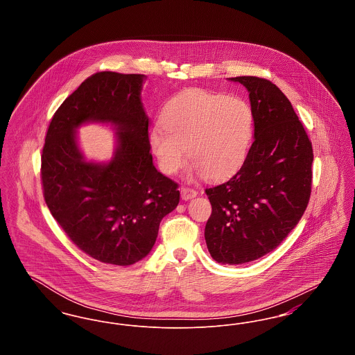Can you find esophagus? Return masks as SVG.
<instances>
[{"label":"esophagus","instance_id":"34e87169","mask_svg":"<svg viewBox=\"0 0 355 355\" xmlns=\"http://www.w3.org/2000/svg\"><path fill=\"white\" fill-rule=\"evenodd\" d=\"M197 194H198V193H197L194 189H190V187H182V189H181V198H182L184 201H189V200L197 197Z\"/></svg>","mask_w":355,"mask_h":355}]
</instances>
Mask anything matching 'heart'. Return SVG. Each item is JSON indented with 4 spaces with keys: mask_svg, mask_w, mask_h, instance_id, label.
Instances as JSON below:
<instances>
[{
    "mask_svg": "<svg viewBox=\"0 0 355 355\" xmlns=\"http://www.w3.org/2000/svg\"><path fill=\"white\" fill-rule=\"evenodd\" d=\"M161 121L149 132V149L168 175L184 166L187 149L194 173L227 178L243 165L253 142V110L234 96L186 90L170 100Z\"/></svg>",
    "mask_w": 355,
    "mask_h": 355,
    "instance_id": "b5f03b06",
    "label": "heart"
}]
</instances>
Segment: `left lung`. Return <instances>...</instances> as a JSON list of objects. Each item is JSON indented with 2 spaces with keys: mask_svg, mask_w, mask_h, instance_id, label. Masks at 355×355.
Returning <instances> with one entry per match:
<instances>
[{
  "mask_svg": "<svg viewBox=\"0 0 355 355\" xmlns=\"http://www.w3.org/2000/svg\"><path fill=\"white\" fill-rule=\"evenodd\" d=\"M249 92L254 141L241 169L206 189L211 216L209 253L222 265H242L274 250L304 216L311 193L313 148L291 102L258 77L229 78Z\"/></svg>",
  "mask_w": 355,
  "mask_h": 355,
  "instance_id": "left-lung-1",
  "label": "left lung"
}]
</instances>
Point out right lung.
Instances as JSON below:
<instances>
[{
    "label": "right lung",
    "mask_w": 355,
    "mask_h": 355,
    "mask_svg": "<svg viewBox=\"0 0 355 355\" xmlns=\"http://www.w3.org/2000/svg\"><path fill=\"white\" fill-rule=\"evenodd\" d=\"M144 74L96 73L51 119L41 157L45 202L69 238L92 258L129 266L152 252L159 222L180 202L177 184L155 169L149 117L141 101ZM110 124L109 162L86 160L76 130Z\"/></svg>",
    "instance_id": "right-lung-1"
}]
</instances>
